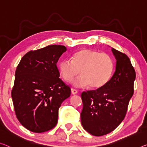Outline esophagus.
<instances>
[{
  "label": "esophagus",
  "mask_w": 147,
  "mask_h": 147,
  "mask_svg": "<svg viewBox=\"0 0 147 147\" xmlns=\"http://www.w3.org/2000/svg\"><path fill=\"white\" fill-rule=\"evenodd\" d=\"M71 92L73 94H76L78 93V91L76 90V89H73V88H71Z\"/></svg>",
  "instance_id": "1"
}]
</instances>
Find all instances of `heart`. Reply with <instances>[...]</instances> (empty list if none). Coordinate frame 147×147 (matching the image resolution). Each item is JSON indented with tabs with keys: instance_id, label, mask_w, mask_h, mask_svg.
<instances>
[{
	"instance_id": "heart-1",
	"label": "heart",
	"mask_w": 147,
	"mask_h": 147,
	"mask_svg": "<svg viewBox=\"0 0 147 147\" xmlns=\"http://www.w3.org/2000/svg\"><path fill=\"white\" fill-rule=\"evenodd\" d=\"M113 61L108 54L96 50L85 49L76 53L72 59H65L59 64V71L67 82L74 78L73 84L78 88L87 86L92 88L104 86L110 78L113 71Z\"/></svg>"
}]
</instances>
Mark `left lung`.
Returning <instances> with one entry per match:
<instances>
[{
    "label": "left lung",
    "mask_w": 147,
    "mask_h": 147,
    "mask_svg": "<svg viewBox=\"0 0 147 147\" xmlns=\"http://www.w3.org/2000/svg\"><path fill=\"white\" fill-rule=\"evenodd\" d=\"M111 51L117 61L112 77L104 86L81 94V123L94 136L108 134L121 123L134 92L136 73L129 58L113 48Z\"/></svg>",
    "instance_id": "left-lung-1"
}]
</instances>
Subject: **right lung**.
Instances as JSON below:
<instances>
[{
	"label": "right lung",
	"instance_id": "right-lung-1",
	"mask_svg": "<svg viewBox=\"0 0 147 147\" xmlns=\"http://www.w3.org/2000/svg\"><path fill=\"white\" fill-rule=\"evenodd\" d=\"M66 51L59 45L30 51L17 66L11 96L17 119L30 131L43 133L53 128L61 104L71 95L57 67Z\"/></svg>",
	"mask_w": 147,
	"mask_h": 147
}]
</instances>
